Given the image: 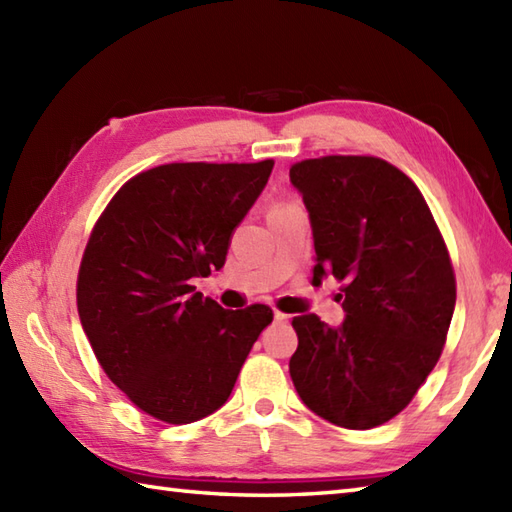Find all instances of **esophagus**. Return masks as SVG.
<instances>
[{
  "mask_svg": "<svg viewBox=\"0 0 512 512\" xmlns=\"http://www.w3.org/2000/svg\"><path fill=\"white\" fill-rule=\"evenodd\" d=\"M275 321H277V323H288V321H290V314L275 310Z\"/></svg>",
  "mask_w": 512,
  "mask_h": 512,
  "instance_id": "1",
  "label": "esophagus"
}]
</instances>
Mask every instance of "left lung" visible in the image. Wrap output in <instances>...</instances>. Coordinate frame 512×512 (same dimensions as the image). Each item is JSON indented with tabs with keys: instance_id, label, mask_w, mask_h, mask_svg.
I'll list each match as a JSON object with an SVG mask.
<instances>
[{
	"instance_id": "8db88e82",
	"label": "left lung",
	"mask_w": 512,
	"mask_h": 512,
	"mask_svg": "<svg viewBox=\"0 0 512 512\" xmlns=\"http://www.w3.org/2000/svg\"><path fill=\"white\" fill-rule=\"evenodd\" d=\"M314 235V284L341 281L345 321L292 319L297 394L317 416L345 429H372L416 396L447 343L455 273L420 189L374 156L295 162Z\"/></svg>"
}]
</instances>
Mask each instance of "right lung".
I'll return each mask as SVG.
<instances>
[{
	"instance_id": "1",
	"label": "right lung",
	"mask_w": 512,
	"mask_h": 512,
	"mask_svg": "<svg viewBox=\"0 0 512 512\" xmlns=\"http://www.w3.org/2000/svg\"><path fill=\"white\" fill-rule=\"evenodd\" d=\"M275 160L171 162L138 173L96 220L76 279L83 332L107 378L151 418L220 409L273 310H224L193 279L224 266L228 239Z\"/></svg>"
}]
</instances>
